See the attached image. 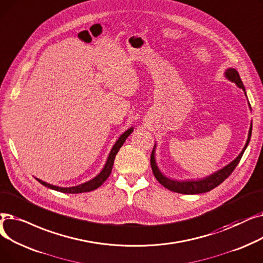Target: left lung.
<instances>
[{"instance_id":"1","label":"left lung","mask_w":263,"mask_h":263,"mask_svg":"<svg viewBox=\"0 0 263 263\" xmlns=\"http://www.w3.org/2000/svg\"><path fill=\"white\" fill-rule=\"evenodd\" d=\"M224 77H226L228 80L234 82L237 86L240 87L244 91L245 96L246 95V91H245V86L240 78V74L237 72L236 69L234 68H228L224 71ZM249 108H251V105L248 103ZM252 109V108H251ZM252 129H253V124L251 123V127H249V132H248V137H247V141L245 143V146L243 147L242 152L237 155V157L235 159H233L230 164H228L227 166H224L223 168L219 169L218 171L212 173L211 176L205 177L203 179H199V180H186V181H178V180H172L170 178H167L164 173H162L158 166L157 162L155 159V148H156V144L153 147V151L151 154V167L153 170L154 176L156 178V180L164 186L166 187L167 190L174 192V193H179V194H185V195H196V194H202V193H206L210 192L215 187H217L220 183H222L224 180H226L230 174L232 173V171L235 169V167L239 164L243 153L246 149L249 140H251L252 137Z\"/></svg>"}]
</instances>
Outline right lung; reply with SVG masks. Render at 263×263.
<instances>
[{
  "mask_svg": "<svg viewBox=\"0 0 263 263\" xmlns=\"http://www.w3.org/2000/svg\"><path fill=\"white\" fill-rule=\"evenodd\" d=\"M133 132H134V127H130L126 132H124L119 137V139L117 140V142L114 144V146H112V148H111V151L108 155L107 161H106V164H105L103 170L99 172L97 176L95 178H93L92 180L87 181L85 183H82V184H79L77 186H71V187H60V186H55V185H52V184L46 183V182H44L40 179H36V180L39 181L42 185L48 187V189H50V190H53V191L61 192V193H65V194H80V193L92 192V191L98 189V187L101 186L108 179V177L110 176V173H111V170H112V166H114L116 155L118 154L121 146L124 144L125 140L127 139V137Z\"/></svg>",
  "mask_w": 263,
  "mask_h": 263,
  "instance_id": "obj_1",
  "label": "right lung"
}]
</instances>
